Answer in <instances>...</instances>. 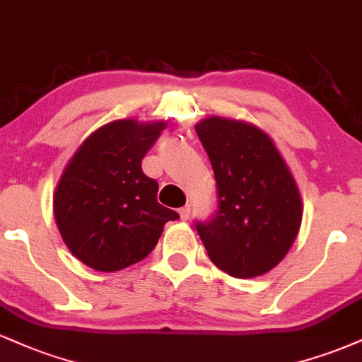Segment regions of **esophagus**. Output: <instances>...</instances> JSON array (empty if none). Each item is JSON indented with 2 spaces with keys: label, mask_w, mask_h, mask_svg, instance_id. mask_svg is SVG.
<instances>
[{
  "label": "esophagus",
  "mask_w": 362,
  "mask_h": 362,
  "mask_svg": "<svg viewBox=\"0 0 362 362\" xmlns=\"http://www.w3.org/2000/svg\"><path fill=\"white\" fill-rule=\"evenodd\" d=\"M189 215H191V208H189V205L180 208V216H181V220H188Z\"/></svg>",
  "instance_id": "obj_1"
}]
</instances>
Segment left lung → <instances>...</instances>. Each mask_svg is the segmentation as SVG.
I'll list each match as a JSON object with an SVG mask.
<instances>
[{
  "instance_id": "1",
  "label": "left lung",
  "mask_w": 362,
  "mask_h": 362,
  "mask_svg": "<svg viewBox=\"0 0 362 362\" xmlns=\"http://www.w3.org/2000/svg\"><path fill=\"white\" fill-rule=\"evenodd\" d=\"M197 134L214 168L216 210L194 227L208 257L233 278H256L286 256L301 223V199L264 132L210 117Z\"/></svg>"
}]
</instances>
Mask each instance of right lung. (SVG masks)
Returning a JSON list of instances; mask_svg holds the SVG:
<instances>
[{"label": "right lung", "mask_w": 362, "mask_h": 362, "mask_svg": "<svg viewBox=\"0 0 362 362\" xmlns=\"http://www.w3.org/2000/svg\"><path fill=\"white\" fill-rule=\"evenodd\" d=\"M164 129V122H112L67 164L55 189V222L71 252L93 269L112 273L142 261L165 222L180 218L157 202L159 185L142 171Z\"/></svg>", "instance_id": "obj_1"}]
</instances>
